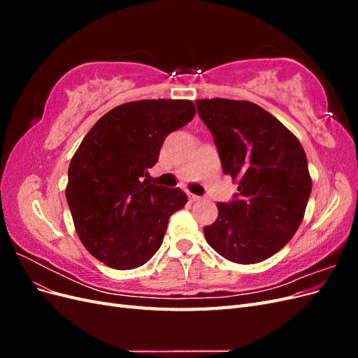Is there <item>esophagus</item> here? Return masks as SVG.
<instances>
[{
  "instance_id": "34e87169",
  "label": "esophagus",
  "mask_w": 358,
  "mask_h": 358,
  "mask_svg": "<svg viewBox=\"0 0 358 358\" xmlns=\"http://www.w3.org/2000/svg\"><path fill=\"white\" fill-rule=\"evenodd\" d=\"M187 196H188V199H189V201H192V203H194V201H199V200H200V199H201V197H199V196H196V194H192V192H189V191H188V192H187Z\"/></svg>"
}]
</instances>
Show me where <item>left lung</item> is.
I'll use <instances>...</instances> for the list:
<instances>
[{
  "instance_id": "1",
  "label": "left lung",
  "mask_w": 358,
  "mask_h": 358,
  "mask_svg": "<svg viewBox=\"0 0 358 358\" xmlns=\"http://www.w3.org/2000/svg\"><path fill=\"white\" fill-rule=\"evenodd\" d=\"M222 170L237 182L236 199L216 203L218 218L203 231L216 252L255 264L280 251L296 234L312 191L303 146L278 119L251 101L197 100Z\"/></svg>"
}]
</instances>
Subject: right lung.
I'll return each instance as SVG.
<instances>
[{"label": "right lung", "instance_id": "1", "mask_svg": "<svg viewBox=\"0 0 358 358\" xmlns=\"http://www.w3.org/2000/svg\"><path fill=\"white\" fill-rule=\"evenodd\" d=\"M196 115L189 100H138L101 116L76 150L66 197L83 246L117 270L143 266L159 249L169 218L188 201L179 188L150 185L166 137Z\"/></svg>", "mask_w": 358, "mask_h": 358}]
</instances>
